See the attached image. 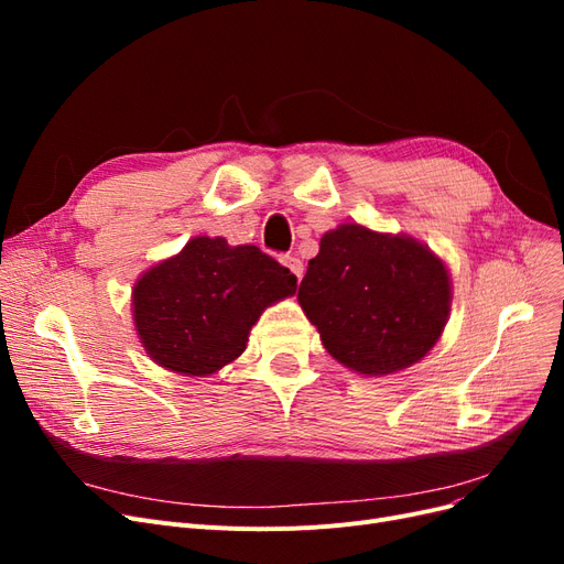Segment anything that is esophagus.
Listing matches in <instances>:
<instances>
[{
	"label": "esophagus",
	"instance_id": "34e87169",
	"mask_svg": "<svg viewBox=\"0 0 564 564\" xmlns=\"http://www.w3.org/2000/svg\"><path fill=\"white\" fill-rule=\"evenodd\" d=\"M280 261H282V265H286L289 270L294 272V278H296V280H301V278H303V261H301V259H296V256H289V253H286V256H282Z\"/></svg>",
	"mask_w": 564,
	"mask_h": 564
}]
</instances>
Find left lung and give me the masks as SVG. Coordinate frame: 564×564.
<instances>
[{"label": "left lung", "mask_w": 564, "mask_h": 564, "mask_svg": "<svg viewBox=\"0 0 564 564\" xmlns=\"http://www.w3.org/2000/svg\"><path fill=\"white\" fill-rule=\"evenodd\" d=\"M299 303L340 365L383 377L435 346L452 289L445 263L423 245L348 224L322 237Z\"/></svg>", "instance_id": "1"}]
</instances>
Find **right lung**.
<instances>
[{
    "label": "right lung",
    "mask_w": 564,
    "mask_h": 564,
    "mask_svg": "<svg viewBox=\"0 0 564 564\" xmlns=\"http://www.w3.org/2000/svg\"><path fill=\"white\" fill-rule=\"evenodd\" d=\"M294 292L289 268L259 247L195 237L135 282V332L160 367L207 377L242 355L270 303Z\"/></svg>",
    "instance_id": "obj_1"
}]
</instances>
